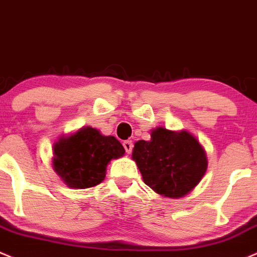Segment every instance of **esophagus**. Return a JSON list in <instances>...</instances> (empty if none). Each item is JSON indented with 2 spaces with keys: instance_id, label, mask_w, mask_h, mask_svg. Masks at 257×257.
Instances as JSON below:
<instances>
[{
  "instance_id": "1",
  "label": "esophagus",
  "mask_w": 257,
  "mask_h": 257,
  "mask_svg": "<svg viewBox=\"0 0 257 257\" xmlns=\"http://www.w3.org/2000/svg\"><path fill=\"white\" fill-rule=\"evenodd\" d=\"M123 148H125L126 153L131 154L132 148H134V143H132L131 141H125V142H123Z\"/></svg>"
}]
</instances>
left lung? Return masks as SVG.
I'll use <instances>...</instances> for the list:
<instances>
[{
    "mask_svg": "<svg viewBox=\"0 0 257 257\" xmlns=\"http://www.w3.org/2000/svg\"><path fill=\"white\" fill-rule=\"evenodd\" d=\"M143 182L170 198L186 196L200 184L208 168L204 148L191 132L152 130L150 141H138L132 150Z\"/></svg>",
    "mask_w": 257,
    "mask_h": 257,
    "instance_id": "obj_1",
    "label": "left lung"
}]
</instances>
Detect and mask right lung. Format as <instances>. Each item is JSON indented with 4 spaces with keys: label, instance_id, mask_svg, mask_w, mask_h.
I'll use <instances>...</instances> for the list:
<instances>
[{
    "label": "right lung",
    "instance_id": "obj_1",
    "mask_svg": "<svg viewBox=\"0 0 257 257\" xmlns=\"http://www.w3.org/2000/svg\"><path fill=\"white\" fill-rule=\"evenodd\" d=\"M125 149L113 136L84 126L53 144L51 166L72 189H87L103 182L111 160L123 156Z\"/></svg>",
    "mask_w": 257,
    "mask_h": 257
}]
</instances>
